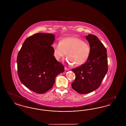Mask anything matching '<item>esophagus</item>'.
Wrapping results in <instances>:
<instances>
[{
  "mask_svg": "<svg viewBox=\"0 0 126 126\" xmlns=\"http://www.w3.org/2000/svg\"><path fill=\"white\" fill-rule=\"evenodd\" d=\"M65 70L66 71H67V70H69V69L67 67H65Z\"/></svg>",
  "mask_w": 126,
  "mask_h": 126,
  "instance_id": "34e87169",
  "label": "esophagus"
}]
</instances>
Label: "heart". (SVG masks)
Listing matches in <instances>:
<instances>
[{"mask_svg":"<svg viewBox=\"0 0 126 126\" xmlns=\"http://www.w3.org/2000/svg\"><path fill=\"white\" fill-rule=\"evenodd\" d=\"M52 47L57 60L62 59L67 53V62L75 66L84 64L89 58L91 51L89 44L76 37H67L60 42H55Z\"/></svg>","mask_w":126,"mask_h":126,"instance_id":"heart-1","label":"heart"}]
</instances>
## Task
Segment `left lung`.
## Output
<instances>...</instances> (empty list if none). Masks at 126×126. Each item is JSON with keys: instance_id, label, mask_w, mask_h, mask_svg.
<instances>
[{"instance_id": "1", "label": "left lung", "mask_w": 126, "mask_h": 126, "mask_svg": "<svg viewBox=\"0 0 126 126\" xmlns=\"http://www.w3.org/2000/svg\"><path fill=\"white\" fill-rule=\"evenodd\" d=\"M89 43L91 51L89 58L82 66L72 69L76 79L72 88L80 94H86L96 90L108 71L106 48L95 35L85 36Z\"/></svg>"}]
</instances>
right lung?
Here are the masks:
<instances>
[{
    "label": "right lung",
    "mask_w": 126,
    "mask_h": 126,
    "mask_svg": "<svg viewBox=\"0 0 126 126\" xmlns=\"http://www.w3.org/2000/svg\"><path fill=\"white\" fill-rule=\"evenodd\" d=\"M55 35L38 33L24 41L17 58L20 81L29 89L43 94L51 89L64 66L53 56Z\"/></svg>",
    "instance_id": "add662e5"
}]
</instances>
